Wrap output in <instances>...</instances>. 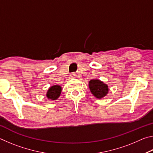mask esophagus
<instances>
[{
    "instance_id": "esophagus-1",
    "label": "esophagus",
    "mask_w": 153,
    "mask_h": 153,
    "mask_svg": "<svg viewBox=\"0 0 153 153\" xmlns=\"http://www.w3.org/2000/svg\"><path fill=\"white\" fill-rule=\"evenodd\" d=\"M71 77H72V78H75V77H77L76 74H75V73L71 74Z\"/></svg>"
}]
</instances>
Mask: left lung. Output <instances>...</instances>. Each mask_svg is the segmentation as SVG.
Segmentation results:
<instances>
[{"label": "left lung", "instance_id": "left-lung-1", "mask_svg": "<svg viewBox=\"0 0 153 153\" xmlns=\"http://www.w3.org/2000/svg\"><path fill=\"white\" fill-rule=\"evenodd\" d=\"M89 88L92 94L97 98H102L108 94L107 84L99 79H92L89 82Z\"/></svg>", "mask_w": 153, "mask_h": 153}]
</instances>
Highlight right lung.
Masks as SVG:
<instances>
[{"instance_id":"1","label":"right lung","mask_w":153,"mask_h":153,"mask_svg":"<svg viewBox=\"0 0 153 153\" xmlns=\"http://www.w3.org/2000/svg\"><path fill=\"white\" fill-rule=\"evenodd\" d=\"M61 90L62 88L59 85H55V86H51L46 93V97L51 100H56L60 97Z\"/></svg>"}]
</instances>
